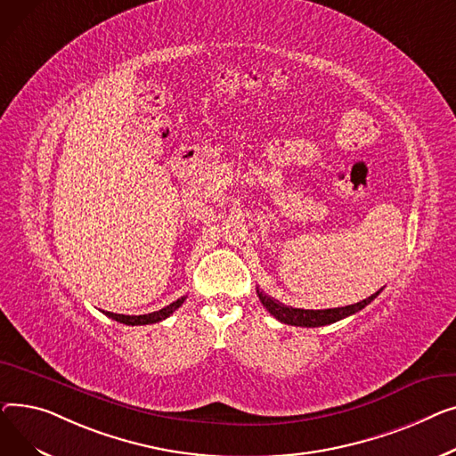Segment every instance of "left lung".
Segmentation results:
<instances>
[{
    "instance_id": "left-lung-1",
    "label": "left lung",
    "mask_w": 456,
    "mask_h": 456,
    "mask_svg": "<svg viewBox=\"0 0 456 456\" xmlns=\"http://www.w3.org/2000/svg\"><path fill=\"white\" fill-rule=\"evenodd\" d=\"M378 290L376 294H371L366 300L346 305V307H335V309H297V307H289L271 297H266L263 290L257 289V297L263 304V307L269 311L274 318H278L280 322L289 324V326H302V328H320V326H328L333 322H338V320L352 316L355 313H359L361 309H364L370 302L376 300L379 297Z\"/></svg>"
}]
</instances>
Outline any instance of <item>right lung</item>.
<instances>
[{
    "mask_svg": "<svg viewBox=\"0 0 456 456\" xmlns=\"http://www.w3.org/2000/svg\"><path fill=\"white\" fill-rule=\"evenodd\" d=\"M185 297L178 298L176 302L169 304L167 307L159 309V311H154V313H149V314H138V316H130V314H118V313H110L106 311L104 314L110 316L112 320H116V322L119 324H126V326H145V324H156V322H162V320H166L167 316H171L182 304H183Z\"/></svg>",
    "mask_w": 456,
    "mask_h": 456,
    "instance_id": "right-lung-1",
    "label": "right lung"
}]
</instances>
